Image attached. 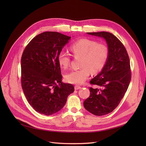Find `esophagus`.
<instances>
[{"label":"esophagus","mask_w":146,"mask_h":146,"mask_svg":"<svg viewBox=\"0 0 146 146\" xmlns=\"http://www.w3.org/2000/svg\"><path fill=\"white\" fill-rule=\"evenodd\" d=\"M74 88H75V90H79V89H80L81 86H78V85H76V86H75Z\"/></svg>","instance_id":"34e87169"}]
</instances>
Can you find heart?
Masks as SVG:
<instances>
[{"label": "heart", "instance_id": "heart-1", "mask_svg": "<svg viewBox=\"0 0 146 146\" xmlns=\"http://www.w3.org/2000/svg\"><path fill=\"white\" fill-rule=\"evenodd\" d=\"M74 57H81L80 69L72 70L65 76L66 81L80 85L90 77L91 72L97 74L102 70L109 56V48L103 43L92 39L83 38L74 42L70 47ZM60 67L67 69L70 63V55L66 51H61L57 56Z\"/></svg>", "mask_w": 146, "mask_h": 146}]
</instances>
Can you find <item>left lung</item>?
<instances>
[{"label": "left lung", "instance_id": "8db88e82", "mask_svg": "<svg viewBox=\"0 0 146 146\" xmlns=\"http://www.w3.org/2000/svg\"><path fill=\"white\" fill-rule=\"evenodd\" d=\"M88 34L104 38L107 42L109 56L104 68L90 81V96L83 102L85 109L96 116L112 112L125 95L131 80L129 56L121 41L107 32ZM100 87L99 89L97 87Z\"/></svg>", "mask_w": 146, "mask_h": 146}]
</instances>
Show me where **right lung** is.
I'll list each match as a JSON object with an SVG mask.
<instances>
[{
    "instance_id": "right-lung-1",
    "label": "right lung",
    "mask_w": 146,
    "mask_h": 146,
    "mask_svg": "<svg viewBox=\"0 0 146 146\" xmlns=\"http://www.w3.org/2000/svg\"><path fill=\"white\" fill-rule=\"evenodd\" d=\"M70 36L46 32L33 38L21 57V86L28 102L35 111L45 115L59 111L74 91L62 82L57 56Z\"/></svg>"
}]
</instances>
